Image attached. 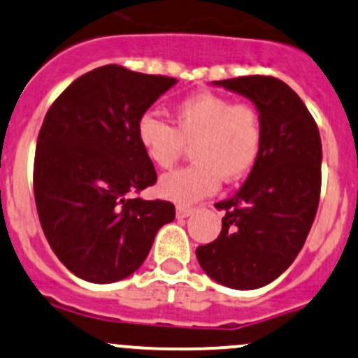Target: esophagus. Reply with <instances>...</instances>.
Listing matches in <instances>:
<instances>
[{"instance_id": "1", "label": "esophagus", "mask_w": 358, "mask_h": 358, "mask_svg": "<svg viewBox=\"0 0 358 358\" xmlns=\"http://www.w3.org/2000/svg\"><path fill=\"white\" fill-rule=\"evenodd\" d=\"M194 208H189V206H176V217L178 220H185V217H189L194 214Z\"/></svg>"}]
</instances>
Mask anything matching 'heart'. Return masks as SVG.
<instances>
[{"mask_svg":"<svg viewBox=\"0 0 358 358\" xmlns=\"http://www.w3.org/2000/svg\"><path fill=\"white\" fill-rule=\"evenodd\" d=\"M137 142L157 168H171L192 145L190 166L168 173L157 190L176 204H194L214 194L221 180L236 182L255 166L261 154L262 125L254 106L201 92L173 108V127L156 115L141 116Z\"/></svg>","mask_w":358,"mask_h":358,"instance_id":"heart-1","label":"heart"}]
</instances>
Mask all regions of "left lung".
Listing matches in <instances>:
<instances>
[{
    "label": "left lung",
    "instance_id": "left-lung-1",
    "mask_svg": "<svg viewBox=\"0 0 358 358\" xmlns=\"http://www.w3.org/2000/svg\"><path fill=\"white\" fill-rule=\"evenodd\" d=\"M213 84L254 103L262 144L242 189L216 204L224 210L220 236L195 254L216 283L255 289L281 276L306 243L321 195V137L303 101L280 78L250 75Z\"/></svg>",
    "mask_w": 358,
    "mask_h": 358
}]
</instances>
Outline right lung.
I'll return each mask as SVG.
<instances>
[{
  "mask_svg": "<svg viewBox=\"0 0 358 358\" xmlns=\"http://www.w3.org/2000/svg\"><path fill=\"white\" fill-rule=\"evenodd\" d=\"M176 78L106 65L82 75L52 103L34 159V197L56 257L89 283H115L142 266L166 201L131 199L156 183L137 142L141 116Z\"/></svg>",
  "mask_w": 358,
  "mask_h": 358,
  "instance_id": "obj_1",
  "label": "right lung"
}]
</instances>
